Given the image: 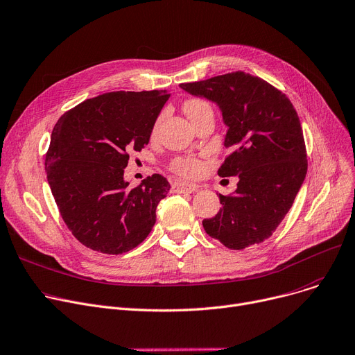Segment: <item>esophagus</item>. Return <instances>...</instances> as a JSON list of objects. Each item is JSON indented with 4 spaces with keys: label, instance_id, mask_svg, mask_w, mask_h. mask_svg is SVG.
<instances>
[{
    "label": "esophagus",
    "instance_id": "1",
    "mask_svg": "<svg viewBox=\"0 0 355 355\" xmlns=\"http://www.w3.org/2000/svg\"><path fill=\"white\" fill-rule=\"evenodd\" d=\"M199 189V186L195 183H182V182H176L173 184V191L179 192V193H192L195 191Z\"/></svg>",
    "mask_w": 355,
    "mask_h": 355
}]
</instances>
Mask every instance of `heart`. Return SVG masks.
Listing matches in <instances>:
<instances>
[{"mask_svg":"<svg viewBox=\"0 0 355 355\" xmlns=\"http://www.w3.org/2000/svg\"><path fill=\"white\" fill-rule=\"evenodd\" d=\"M183 110L184 113L187 114V117H189L191 120H193L195 117H198L199 114H202L203 112H207V110H212L209 103H206L205 100L202 98H189L186 100L184 104H183ZM160 126V119L156 120L155 126H153V135L157 132ZM171 168L175 173H178L179 176H183V178H195L196 175L200 173L202 171V163L192 157V156H182V157H178L172 162Z\"/></svg>","mask_w":355,"mask_h":355,"instance_id":"1","label":"heart"}]
</instances>
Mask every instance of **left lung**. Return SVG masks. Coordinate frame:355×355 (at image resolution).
<instances>
[{"instance_id":"obj_1","label":"left lung","mask_w":355,"mask_h":355,"mask_svg":"<svg viewBox=\"0 0 355 355\" xmlns=\"http://www.w3.org/2000/svg\"><path fill=\"white\" fill-rule=\"evenodd\" d=\"M180 87L218 104L229 149L218 175L239 178L232 195L219 193L222 207L216 216L203 219L206 234L229 249L263 242L291 209L306 175L305 141L293 103L265 80L243 71Z\"/></svg>"}]
</instances>
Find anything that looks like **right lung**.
Here are the masks:
<instances>
[{"label":"right lung","mask_w":355,"mask_h":355,"mask_svg":"<svg viewBox=\"0 0 355 355\" xmlns=\"http://www.w3.org/2000/svg\"><path fill=\"white\" fill-rule=\"evenodd\" d=\"M169 97L166 90L104 93L55 123L46 155L47 180L62 220L93 251L124 254L152 231L169 182L156 173L130 189L123 175L129 153L149 143Z\"/></svg>","instance_id":"obj_1"}]
</instances>
